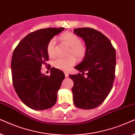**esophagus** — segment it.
I'll return each instance as SVG.
<instances>
[{"label": "esophagus", "mask_w": 135, "mask_h": 135, "mask_svg": "<svg viewBox=\"0 0 135 135\" xmlns=\"http://www.w3.org/2000/svg\"><path fill=\"white\" fill-rule=\"evenodd\" d=\"M65 77H68L69 76V73L67 72H65Z\"/></svg>", "instance_id": "1"}]
</instances>
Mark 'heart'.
<instances>
[{"mask_svg": "<svg viewBox=\"0 0 135 135\" xmlns=\"http://www.w3.org/2000/svg\"><path fill=\"white\" fill-rule=\"evenodd\" d=\"M60 39L63 42L70 47L69 55H74L78 59H81L85 56L86 47L81 43V41L80 38L76 35L70 32H66L61 35ZM56 39L52 38L47 45V52L49 57H54L56 55ZM74 56L70 55L66 58H57L54 60L53 66L61 70H69L70 68L74 65L76 63V59Z\"/></svg>", "mask_w": 135, "mask_h": 135, "instance_id": "b5f03b06", "label": "heart"}]
</instances>
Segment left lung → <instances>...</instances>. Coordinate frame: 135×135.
Segmentation results:
<instances>
[{
	"label": "left lung",
	"instance_id": "left-lung-1",
	"mask_svg": "<svg viewBox=\"0 0 135 135\" xmlns=\"http://www.w3.org/2000/svg\"><path fill=\"white\" fill-rule=\"evenodd\" d=\"M74 33L83 39L86 52L82 62L75 67L82 74L69 76L73 81V102L80 109H92L100 105L112 89L115 73V49L105 35L94 29L76 28Z\"/></svg>",
	"mask_w": 135,
	"mask_h": 135
}]
</instances>
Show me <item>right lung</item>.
Wrapping results in <instances>:
<instances>
[{
    "label": "right lung",
    "instance_id": "right-lung-1",
    "mask_svg": "<svg viewBox=\"0 0 135 135\" xmlns=\"http://www.w3.org/2000/svg\"><path fill=\"white\" fill-rule=\"evenodd\" d=\"M65 28L41 29L25 37L14 49L11 69L14 89L26 106L33 110L51 108L57 101V91L65 78L64 73L51 68V75H44L41 67L47 66L49 55L47 45Z\"/></svg>",
    "mask_w": 135,
    "mask_h": 135
}]
</instances>
